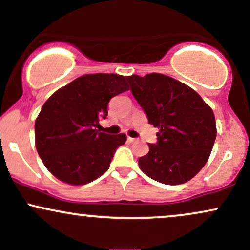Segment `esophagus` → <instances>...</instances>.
Returning a JSON list of instances; mask_svg holds the SVG:
<instances>
[{
    "instance_id": "34e87169",
    "label": "esophagus",
    "mask_w": 250,
    "mask_h": 250,
    "mask_svg": "<svg viewBox=\"0 0 250 250\" xmlns=\"http://www.w3.org/2000/svg\"><path fill=\"white\" fill-rule=\"evenodd\" d=\"M128 142H135V141H136V139H134V137H130V136H128Z\"/></svg>"
}]
</instances>
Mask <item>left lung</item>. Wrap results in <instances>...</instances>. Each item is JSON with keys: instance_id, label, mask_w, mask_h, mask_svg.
I'll list each match as a JSON object with an SVG mask.
<instances>
[{"instance_id": "left-lung-1", "label": "left lung", "mask_w": 250, "mask_h": 250, "mask_svg": "<svg viewBox=\"0 0 250 250\" xmlns=\"http://www.w3.org/2000/svg\"><path fill=\"white\" fill-rule=\"evenodd\" d=\"M131 93L148 121L159 128L156 145L139 159L147 176L165 185H182L208 161L216 139L213 109L185 83L163 74L127 76Z\"/></svg>"}]
</instances>
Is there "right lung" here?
I'll list each match as a JSON object with an SVG mask.
<instances>
[{
    "mask_svg": "<svg viewBox=\"0 0 250 250\" xmlns=\"http://www.w3.org/2000/svg\"><path fill=\"white\" fill-rule=\"evenodd\" d=\"M129 90L125 76L87 74L60 88L44 102L35 121V146L56 179L82 186L108 170L125 134L97 130L111 97Z\"/></svg>",
    "mask_w": 250,
    "mask_h": 250,
    "instance_id": "right-lung-1",
    "label": "right lung"
}]
</instances>
